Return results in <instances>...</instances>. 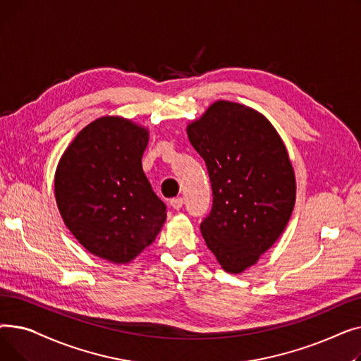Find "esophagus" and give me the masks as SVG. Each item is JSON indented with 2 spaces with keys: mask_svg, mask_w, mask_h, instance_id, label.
Here are the masks:
<instances>
[{
  "mask_svg": "<svg viewBox=\"0 0 361 361\" xmlns=\"http://www.w3.org/2000/svg\"><path fill=\"white\" fill-rule=\"evenodd\" d=\"M169 204L173 206V209L178 211L180 207L183 206V199H181V197H174V199H171V200H169Z\"/></svg>",
  "mask_w": 361,
  "mask_h": 361,
  "instance_id": "1",
  "label": "esophagus"
}]
</instances>
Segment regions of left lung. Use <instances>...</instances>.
Masks as SVG:
<instances>
[{"instance_id":"8db88e82","label":"left lung","mask_w":361,"mask_h":361,"mask_svg":"<svg viewBox=\"0 0 361 361\" xmlns=\"http://www.w3.org/2000/svg\"><path fill=\"white\" fill-rule=\"evenodd\" d=\"M204 159L214 204L200 231L224 271L241 274L286 230L295 204V174L288 152L259 111L216 101L187 126Z\"/></svg>"}]
</instances>
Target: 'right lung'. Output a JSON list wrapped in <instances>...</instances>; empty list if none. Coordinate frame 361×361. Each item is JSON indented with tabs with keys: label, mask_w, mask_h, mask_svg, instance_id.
<instances>
[{
	"label": "right lung",
	"mask_w": 361,
	"mask_h": 361,
	"mask_svg": "<svg viewBox=\"0 0 361 361\" xmlns=\"http://www.w3.org/2000/svg\"><path fill=\"white\" fill-rule=\"evenodd\" d=\"M149 130L120 116L99 117L67 146L55 169L60 215L83 247L116 264L154 243L166 206L142 168Z\"/></svg>",
	"instance_id": "obj_1"
}]
</instances>
